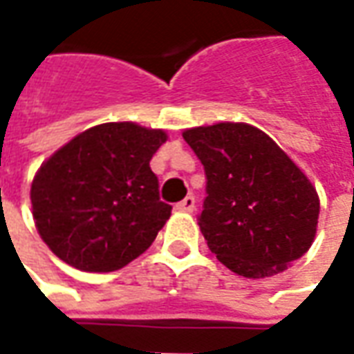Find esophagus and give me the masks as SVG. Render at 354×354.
Returning a JSON list of instances; mask_svg holds the SVG:
<instances>
[{"instance_id": "obj_1", "label": "esophagus", "mask_w": 354, "mask_h": 354, "mask_svg": "<svg viewBox=\"0 0 354 354\" xmlns=\"http://www.w3.org/2000/svg\"><path fill=\"white\" fill-rule=\"evenodd\" d=\"M176 208L180 212H193V208H195V197H193V195H187L184 201L178 203Z\"/></svg>"}]
</instances>
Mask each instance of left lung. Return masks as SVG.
Here are the masks:
<instances>
[{"mask_svg": "<svg viewBox=\"0 0 354 354\" xmlns=\"http://www.w3.org/2000/svg\"><path fill=\"white\" fill-rule=\"evenodd\" d=\"M182 136L205 167L199 227L223 266L263 279L311 248L320 212L317 189L266 132L248 123H216Z\"/></svg>", "mask_w": 354, "mask_h": 354, "instance_id": "8db88e82", "label": "left lung"}]
</instances>
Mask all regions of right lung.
Returning <instances> with one entry per match:
<instances>
[{
    "mask_svg": "<svg viewBox=\"0 0 354 354\" xmlns=\"http://www.w3.org/2000/svg\"><path fill=\"white\" fill-rule=\"evenodd\" d=\"M167 132L131 121L77 134L35 172L30 199L43 243L68 266L108 273L146 252L170 218L149 169Z\"/></svg>",
    "mask_w": 354,
    "mask_h": 354,
    "instance_id": "right-lung-1",
    "label": "right lung"
}]
</instances>
